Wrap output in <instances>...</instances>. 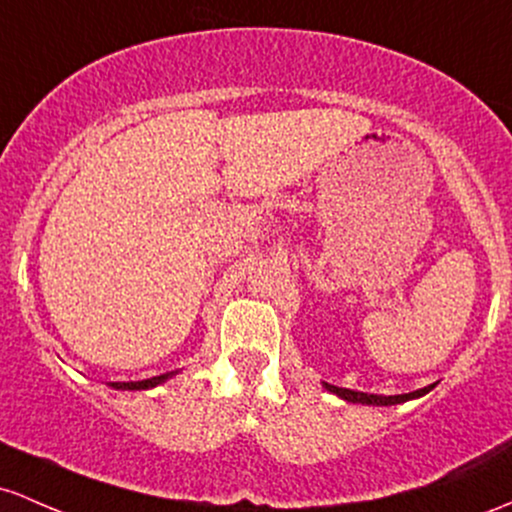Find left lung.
<instances>
[{"label": "left lung", "instance_id": "8db88e82", "mask_svg": "<svg viewBox=\"0 0 512 512\" xmlns=\"http://www.w3.org/2000/svg\"><path fill=\"white\" fill-rule=\"evenodd\" d=\"M323 389L335 393V396L342 398V401H347V403H362V406H396V403H406V401H413V398L425 396V393H430L432 389H435V384L425 386V389L411 391V393H398V396H379V393L340 389V386L325 384V381H323Z\"/></svg>", "mask_w": 512, "mask_h": 512}]
</instances>
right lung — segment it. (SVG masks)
I'll list each match as a JSON object with an SVG mask.
<instances>
[{
  "label": "right lung",
  "instance_id": "1",
  "mask_svg": "<svg viewBox=\"0 0 512 512\" xmlns=\"http://www.w3.org/2000/svg\"><path fill=\"white\" fill-rule=\"evenodd\" d=\"M174 374H177V372L150 376V379H143V381H109V386H111V389H116V391H148V389H155V386L165 384V381L172 379Z\"/></svg>",
  "mask_w": 512,
  "mask_h": 512
}]
</instances>
